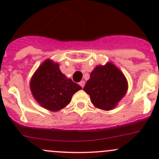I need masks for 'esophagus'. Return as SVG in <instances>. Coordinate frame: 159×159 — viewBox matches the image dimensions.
Wrapping results in <instances>:
<instances>
[{
  "instance_id": "1",
  "label": "esophagus",
  "mask_w": 159,
  "mask_h": 159,
  "mask_svg": "<svg viewBox=\"0 0 159 159\" xmlns=\"http://www.w3.org/2000/svg\"><path fill=\"white\" fill-rule=\"evenodd\" d=\"M79 84H80V85H81V88H84V84H85V81H81L79 82Z\"/></svg>"
}]
</instances>
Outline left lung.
Segmentation results:
<instances>
[{
	"instance_id": "obj_1",
	"label": "left lung",
	"mask_w": 159,
	"mask_h": 159,
	"mask_svg": "<svg viewBox=\"0 0 159 159\" xmlns=\"http://www.w3.org/2000/svg\"><path fill=\"white\" fill-rule=\"evenodd\" d=\"M128 87L124 74L111 62H108L94 68L83 90L89 94L94 107L109 111L114 109L125 95Z\"/></svg>"
}]
</instances>
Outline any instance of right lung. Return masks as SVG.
<instances>
[{
  "label": "right lung",
  "instance_id": "right-lung-1",
  "mask_svg": "<svg viewBox=\"0 0 159 159\" xmlns=\"http://www.w3.org/2000/svg\"><path fill=\"white\" fill-rule=\"evenodd\" d=\"M30 89L41 107L51 111H57L65 108L73 94L82 88L61 71L58 63L47 59L31 77Z\"/></svg>",
  "mask_w": 159,
  "mask_h": 159
}]
</instances>
